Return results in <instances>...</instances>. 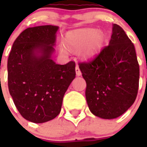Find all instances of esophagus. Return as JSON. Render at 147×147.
<instances>
[{
	"instance_id": "1",
	"label": "esophagus",
	"mask_w": 147,
	"mask_h": 147,
	"mask_svg": "<svg viewBox=\"0 0 147 147\" xmlns=\"http://www.w3.org/2000/svg\"><path fill=\"white\" fill-rule=\"evenodd\" d=\"M75 70H76V76H81L82 75V73L81 71H80V67H79V66L76 65V68H75Z\"/></svg>"
}]
</instances>
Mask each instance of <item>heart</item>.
Listing matches in <instances>:
<instances>
[{"label":"heart","instance_id":"1","mask_svg":"<svg viewBox=\"0 0 147 147\" xmlns=\"http://www.w3.org/2000/svg\"><path fill=\"white\" fill-rule=\"evenodd\" d=\"M66 45L69 49L80 51V57L89 60L95 57L103 48L105 34L102 31L94 28H85L71 32L66 37ZM63 43L59 45V51L63 54H68V49Z\"/></svg>","mask_w":147,"mask_h":147}]
</instances>
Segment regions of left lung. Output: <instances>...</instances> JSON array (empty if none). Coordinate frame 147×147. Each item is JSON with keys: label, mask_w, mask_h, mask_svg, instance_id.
<instances>
[{"label": "left lung", "mask_w": 147, "mask_h": 147, "mask_svg": "<svg viewBox=\"0 0 147 147\" xmlns=\"http://www.w3.org/2000/svg\"><path fill=\"white\" fill-rule=\"evenodd\" d=\"M87 83V103L97 117L113 119L133 105L139 84V65L134 45L117 24H113L109 45L87 63H80Z\"/></svg>", "instance_id": "8db88e82"}]
</instances>
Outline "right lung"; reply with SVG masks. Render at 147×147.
I'll return each mask as SVG.
<instances>
[{
    "label": "right lung",
    "mask_w": 147,
    "mask_h": 147,
    "mask_svg": "<svg viewBox=\"0 0 147 147\" xmlns=\"http://www.w3.org/2000/svg\"><path fill=\"white\" fill-rule=\"evenodd\" d=\"M58 30L52 25L26 28L14 42L8 59L9 93L20 115L33 123L59 115L76 77L74 62L58 65L52 59Z\"/></svg>",
    "instance_id": "1"
}]
</instances>
